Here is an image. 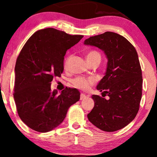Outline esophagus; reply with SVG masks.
Here are the masks:
<instances>
[{"instance_id":"obj_1","label":"esophagus","mask_w":157,"mask_h":157,"mask_svg":"<svg viewBox=\"0 0 157 157\" xmlns=\"http://www.w3.org/2000/svg\"><path fill=\"white\" fill-rule=\"evenodd\" d=\"M86 95L84 94H80V100H84L85 98H86Z\"/></svg>"}]
</instances>
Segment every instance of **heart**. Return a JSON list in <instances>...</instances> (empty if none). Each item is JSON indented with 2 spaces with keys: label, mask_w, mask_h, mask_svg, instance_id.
<instances>
[{
  "label": "heart",
  "mask_w": 157,
  "mask_h": 157,
  "mask_svg": "<svg viewBox=\"0 0 157 157\" xmlns=\"http://www.w3.org/2000/svg\"><path fill=\"white\" fill-rule=\"evenodd\" d=\"M88 62L91 63L94 60H101V55L97 51L92 50L88 52L86 55ZM72 83L75 87L77 89L82 90V91H88L91 86L95 83V80L92 77H78L72 80Z\"/></svg>",
  "instance_id": "b5f03b06"
}]
</instances>
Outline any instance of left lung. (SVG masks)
<instances>
[{"mask_svg": "<svg viewBox=\"0 0 157 157\" xmlns=\"http://www.w3.org/2000/svg\"><path fill=\"white\" fill-rule=\"evenodd\" d=\"M85 45L98 47L108 58L105 76L92 95L94 106L88 119L100 130L113 132L123 128L135 118L142 98V69L134 46L123 36L111 32L92 36ZM109 98L106 100L104 97Z\"/></svg>", "mask_w": 157, "mask_h": 157, "instance_id": "obj_1", "label": "left lung"}]
</instances>
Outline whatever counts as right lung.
Returning a JSON list of instances; mask_svg holds the SVG:
<instances>
[{
    "label": "right lung",
    "instance_id": "obj_1",
    "mask_svg": "<svg viewBox=\"0 0 157 157\" xmlns=\"http://www.w3.org/2000/svg\"><path fill=\"white\" fill-rule=\"evenodd\" d=\"M82 35H71L53 28L37 31L26 41L17 60L14 86L17 111L30 128L48 132L62 123L68 108L80 100L76 89L51 90L54 77L63 71L66 51Z\"/></svg>",
    "mask_w": 157,
    "mask_h": 157
}]
</instances>
